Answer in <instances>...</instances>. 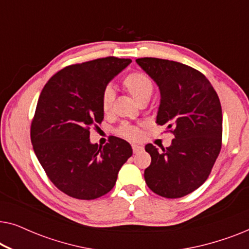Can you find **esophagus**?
I'll list each match as a JSON object with an SVG mask.
<instances>
[{
    "mask_svg": "<svg viewBox=\"0 0 249 249\" xmlns=\"http://www.w3.org/2000/svg\"><path fill=\"white\" fill-rule=\"evenodd\" d=\"M142 149V146H139V145H132V152L135 153H138V152H141Z\"/></svg>",
    "mask_w": 249,
    "mask_h": 249,
    "instance_id": "1",
    "label": "esophagus"
}]
</instances>
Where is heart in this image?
Listing matches in <instances>:
<instances>
[{
	"label": "heart",
	"mask_w": 249,
	"mask_h": 249,
	"mask_svg": "<svg viewBox=\"0 0 249 249\" xmlns=\"http://www.w3.org/2000/svg\"><path fill=\"white\" fill-rule=\"evenodd\" d=\"M124 89L135 98L138 104L148 102L151 98L154 85L147 76L141 72H132L128 74L124 80ZM114 101V90L113 88L107 86L105 87L101 94V107L104 113H108L111 111L112 105ZM119 135L124 136L129 139H137L141 136L139 128L131 124H124L119 128Z\"/></svg>",
	"instance_id": "obj_1"
}]
</instances>
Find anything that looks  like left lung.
I'll return each mask as SVG.
<instances>
[{"mask_svg":"<svg viewBox=\"0 0 249 249\" xmlns=\"http://www.w3.org/2000/svg\"><path fill=\"white\" fill-rule=\"evenodd\" d=\"M136 62L159 86L156 124L175 135L169 147L145 146L151 165L148 188L165 198L193 193L209 178L222 142V108L216 91L202 72L180 62L142 57Z\"/></svg>","mask_w":249,"mask_h":249,"instance_id":"8db88e82","label":"left lung"}]
</instances>
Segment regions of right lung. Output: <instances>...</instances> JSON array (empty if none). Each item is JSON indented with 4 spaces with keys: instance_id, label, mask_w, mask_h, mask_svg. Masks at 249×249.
I'll return each mask as SVG.
<instances>
[{
    "instance_id": "add662e5",
    "label": "right lung",
    "mask_w": 249,
    "mask_h": 249,
    "mask_svg": "<svg viewBox=\"0 0 249 249\" xmlns=\"http://www.w3.org/2000/svg\"><path fill=\"white\" fill-rule=\"evenodd\" d=\"M131 63L107 56L66 67L44 86L34 115V152L51 181L77 199H95L113 188L121 166L132 155L128 142L112 137L91 144L89 129L104 118L101 94Z\"/></svg>"
}]
</instances>
